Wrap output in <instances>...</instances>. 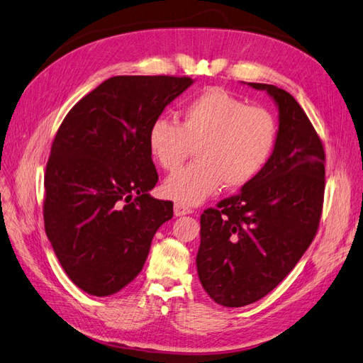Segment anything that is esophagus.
<instances>
[{"instance_id":"obj_1","label":"esophagus","mask_w":363,"mask_h":363,"mask_svg":"<svg viewBox=\"0 0 363 363\" xmlns=\"http://www.w3.org/2000/svg\"><path fill=\"white\" fill-rule=\"evenodd\" d=\"M194 211L189 208V206H186L183 203H175L174 204V213L175 217H182V215H189L192 213Z\"/></svg>"}]
</instances>
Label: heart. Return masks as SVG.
I'll return each instance as SVG.
<instances>
[{
	"instance_id": "obj_1",
	"label": "heart",
	"mask_w": 363,
	"mask_h": 363,
	"mask_svg": "<svg viewBox=\"0 0 363 363\" xmlns=\"http://www.w3.org/2000/svg\"><path fill=\"white\" fill-rule=\"evenodd\" d=\"M275 143L273 114L220 86L186 102L180 125L159 117L148 131L150 152L164 171H177L196 146L198 160L163 184L164 194L183 204L201 203L223 183L229 189L246 186L266 166Z\"/></svg>"
}]
</instances>
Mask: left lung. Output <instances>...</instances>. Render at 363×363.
Here are the masks:
<instances>
[{
  "label": "left lung",
  "mask_w": 363,
  "mask_h": 363,
  "mask_svg": "<svg viewBox=\"0 0 363 363\" xmlns=\"http://www.w3.org/2000/svg\"><path fill=\"white\" fill-rule=\"evenodd\" d=\"M247 85L267 91L279 126L257 177L201 213L199 278L224 307L249 306L289 275L315 238L324 203L325 152L307 114L282 88Z\"/></svg>",
  "instance_id": "left-lung-1"
}]
</instances>
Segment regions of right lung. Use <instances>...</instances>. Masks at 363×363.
Listing matches in <instances>:
<instances>
[{"label":"right lung","mask_w":363,"mask_h":363,"mask_svg":"<svg viewBox=\"0 0 363 363\" xmlns=\"http://www.w3.org/2000/svg\"><path fill=\"white\" fill-rule=\"evenodd\" d=\"M191 77L114 76L68 111L52 145L44 226L62 269L93 296H110L139 275L151 241L172 218V201L152 199L159 174L151 123Z\"/></svg>","instance_id":"add662e5"}]
</instances>
